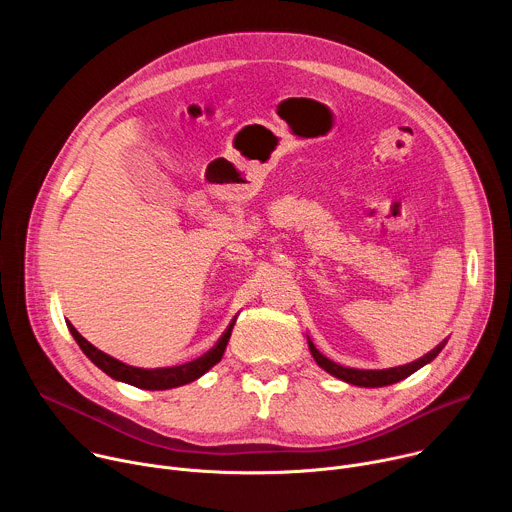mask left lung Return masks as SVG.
Masks as SVG:
<instances>
[{"mask_svg":"<svg viewBox=\"0 0 512 512\" xmlns=\"http://www.w3.org/2000/svg\"><path fill=\"white\" fill-rule=\"evenodd\" d=\"M308 344H310V352L314 356V360L320 364V367L324 371H328L330 375H334L336 379H342L350 385H358V387H385V385H393V383H399L403 379H407L409 375H413L417 369H421L423 364L431 362L437 354H440V350L444 348L446 342L437 344L433 350H429L427 354H423L421 358L409 362V364H403V367H395V369H385V371H360V369H348V367H340V364L332 362L330 358H326L316 346L314 342L308 338Z\"/></svg>","mask_w":512,"mask_h":512,"instance_id":"left-lung-1","label":"left lung"}]
</instances>
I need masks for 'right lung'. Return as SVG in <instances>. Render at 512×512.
Returning a JSON list of instances; mask_svg holds the SVG:
<instances>
[{
  "label": "right lung",
  "mask_w": 512,
  "mask_h": 512,
  "mask_svg": "<svg viewBox=\"0 0 512 512\" xmlns=\"http://www.w3.org/2000/svg\"><path fill=\"white\" fill-rule=\"evenodd\" d=\"M233 326H235V322L229 324L225 334L218 338V342L208 352H204L202 356H198L192 362L180 364V367H170V369H137V367H129V364H125V362L101 352L99 348H95L89 340H85L77 332L75 326L68 322V330L72 332V336H75V340L79 342L83 352L97 364V367L103 373H107L109 377H113L117 381L129 383V385L139 387V389H150V391L180 387V385L192 383L198 377H202L210 367H214V364L223 358L225 348H227L229 338H231V332H233Z\"/></svg>",
  "instance_id": "1"
}]
</instances>
